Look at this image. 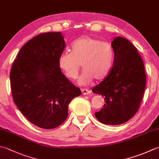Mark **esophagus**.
<instances>
[{"label": "esophagus", "instance_id": "esophagus-1", "mask_svg": "<svg viewBox=\"0 0 159 159\" xmlns=\"http://www.w3.org/2000/svg\"><path fill=\"white\" fill-rule=\"evenodd\" d=\"M81 92H82V94L84 95H88L91 93V91L88 89H82Z\"/></svg>", "mask_w": 159, "mask_h": 159}]
</instances>
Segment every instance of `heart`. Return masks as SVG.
<instances>
[{"label": "heart", "mask_w": 159, "mask_h": 159, "mask_svg": "<svg viewBox=\"0 0 159 159\" xmlns=\"http://www.w3.org/2000/svg\"><path fill=\"white\" fill-rule=\"evenodd\" d=\"M113 62L114 49L110 43L90 36L76 39L71 45V52H62L58 58L59 67L70 79H76L81 64L84 70L78 80L80 85H88L94 79L104 80Z\"/></svg>", "instance_id": "obj_1"}]
</instances>
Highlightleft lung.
<instances>
[{
	"label": "left lung",
	"instance_id": "left-lung-1",
	"mask_svg": "<svg viewBox=\"0 0 159 159\" xmlns=\"http://www.w3.org/2000/svg\"><path fill=\"white\" fill-rule=\"evenodd\" d=\"M114 65L109 75L92 89L101 95L105 104L95 113L101 123L120 125L127 122L139 110L143 97L146 75L141 56L128 40L117 36L111 42Z\"/></svg>",
	"mask_w": 159,
	"mask_h": 159
}]
</instances>
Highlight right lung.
<instances>
[{
  "label": "right lung",
  "instance_id": "obj_1",
  "mask_svg": "<svg viewBox=\"0 0 159 159\" xmlns=\"http://www.w3.org/2000/svg\"><path fill=\"white\" fill-rule=\"evenodd\" d=\"M65 47L61 32L40 34L23 45L11 66L9 76L15 104L40 128L61 125L68 116L70 102L81 94L58 65Z\"/></svg>",
  "mask_w": 159,
  "mask_h": 159
}]
</instances>
